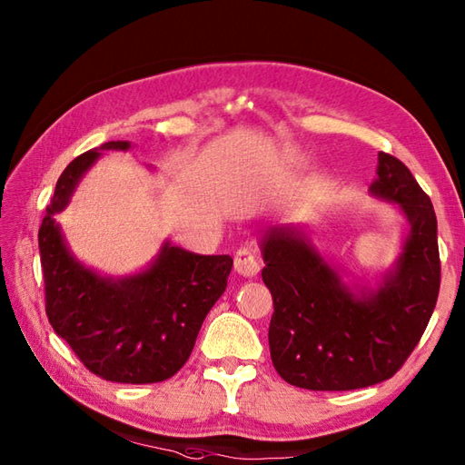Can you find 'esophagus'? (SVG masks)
Returning <instances> with one entry per match:
<instances>
[{
	"instance_id": "esophagus-1",
	"label": "esophagus",
	"mask_w": 465,
	"mask_h": 465,
	"mask_svg": "<svg viewBox=\"0 0 465 465\" xmlns=\"http://www.w3.org/2000/svg\"><path fill=\"white\" fill-rule=\"evenodd\" d=\"M235 272L245 275V278H253L260 273V260L255 252L250 248H242L235 252Z\"/></svg>"
}]
</instances>
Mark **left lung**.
<instances>
[{
  "mask_svg": "<svg viewBox=\"0 0 465 465\" xmlns=\"http://www.w3.org/2000/svg\"><path fill=\"white\" fill-rule=\"evenodd\" d=\"M370 193L396 203L408 220L398 260L375 290L343 283L300 225H272L262 238V278L273 298L272 361L295 388L345 391L390 380L436 308L440 250L430 197L383 152Z\"/></svg>",
  "mask_w": 465,
  "mask_h": 465,
  "instance_id": "left-lung-1",
  "label": "left lung"
}]
</instances>
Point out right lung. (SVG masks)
I'll return each instance as SVG.
<instances>
[{"label": "right lung", "mask_w": 465, "mask_h": 465, "mask_svg": "<svg viewBox=\"0 0 465 465\" xmlns=\"http://www.w3.org/2000/svg\"><path fill=\"white\" fill-rule=\"evenodd\" d=\"M130 145L107 142L75 157L59 175L39 227L45 313L92 373L117 383H157L170 380L190 358L205 315L225 292L233 260L163 242L145 270L107 278L69 252L54 215L65 210L104 150Z\"/></svg>", "instance_id": "obj_1"}]
</instances>
